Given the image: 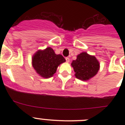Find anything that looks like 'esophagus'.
Returning a JSON list of instances; mask_svg holds the SVG:
<instances>
[{"label":"esophagus","instance_id":"34e87169","mask_svg":"<svg viewBox=\"0 0 125 125\" xmlns=\"http://www.w3.org/2000/svg\"><path fill=\"white\" fill-rule=\"evenodd\" d=\"M69 60H70V59H69V57H66V62H69Z\"/></svg>","mask_w":125,"mask_h":125}]
</instances>
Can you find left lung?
<instances>
[{"label":"left lung","instance_id":"8db88e82","mask_svg":"<svg viewBox=\"0 0 125 125\" xmlns=\"http://www.w3.org/2000/svg\"><path fill=\"white\" fill-rule=\"evenodd\" d=\"M75 72V76L81 81H88L98 73L100 64L94 56L83 52L77 56L76 60L71 63Z\"/></svg>","mask_w":125,"mask_h":125}]
</instances>
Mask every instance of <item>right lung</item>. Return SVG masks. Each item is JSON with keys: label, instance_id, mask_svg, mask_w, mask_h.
Listing matches in <instances>:
<instances>
[{"label": "right lung", "instance_id": "add662e5", "mask_svg": "<svg viewBox=\"0 0 125 125\" xmlns=\"http://www.w3.org/2000/svg\"><path fill=\"white\" fill-rule=\"evenodd\" d=\"M66 61L61 54H56L51 47L38 50L32 57V65L36 72L44 78H49L56 73L57 67Z\"/></svg>", "mask_w": 125, "mask_h": 125}]
</instances>
